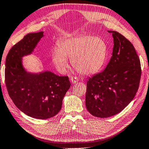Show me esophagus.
Returning <instances> with one entry per match:
<instances>
[{
  "label": "esophagus",
  "mask_w": 149,
  "mask_h": 149,
  "mask_svg": "<svg viewBox=\"0 0 149 149\" xmlns=\"http://www.w3.org/2000/svg\"><path fill=\"white\" fill-rule=\"evenodd\" d=\"M70 81L72 84H75V83H77L79 81V79L77 77H71Z\"/></svg>",
  "instance_id": "obj_1"
}]
</instances>
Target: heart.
Returning <instances> with one entry per match:
<instances>
[{
    "instance_id": "b5f03b06",
    "label": "heart",
    "mask_w": 149,
    "mask_h": 149,
    "mask_svg": "<svg viewBox=\"0 0 149 149\" xmlns=\"http://www.w3.org/2000/svg\"><path fill=\"white\" fill-rule=\"evenodd\" d=\"M107 46L102 38L81 35L63 40L51 52L54 65L60 71L68 67V58L79 73L91 75L98 72L104 64Z\"/></svg>"
}]
</instances>
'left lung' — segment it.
Masks as SVG:
<instances>
[{
  "label": "left lung",
  "mask_w": 149,
  "mask_h": 149,
  "mask_svg": "<svg viewBox=\"0 0 149 149\" xmlns=\"http://www.w3.org/2000/svg\"><path fill=\"white\" fill-rule=\"evenodd\" d=\"M112 56L101 73L87 82L86 106L93 116L101 118L121 112L132 101L141 78L140 58L133 45L116 31Z\"/></svg>",
  "instance_id": "1"
}]
</instances>
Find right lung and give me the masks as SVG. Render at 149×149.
Listing matches in <instances>:
<instances>
[{
	"mask_svg": "<svg viewBox=\"0 0 149 149\" xmlns=\"http://www.w3.org/2000/svg\"><path fill=\"white\" fill-rule=\"evenodd\" d=\"M44 32L26 35L9 50L6 57L5 82L10 98L21 111L39 119L60 112L62 101L70 87L68 76L49 71L31 73L24 68L22 58L32 54Z\"/></svg>",
	"mask_w": 149,
	"mask_h": 149,
	"instance_id": "1",
	"label": "right lung"
}]
</instances>
